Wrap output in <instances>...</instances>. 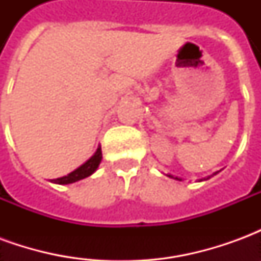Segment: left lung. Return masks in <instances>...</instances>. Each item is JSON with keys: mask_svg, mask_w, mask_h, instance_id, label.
Wrapping results in <instances>:
<instances>
[{"mask_svg": "<svg viewBox=\"0 0 261 261\" xmlns=\"http://www.w3.org/2000/svg\"><path fill=\"white\" fill-rule=\"evenodd\" d=\"M214 175H215V173H214ZM166 176H169V177H172V179H176V180H181V179H179V177H177V176H173V175H166ZM208 179H210V177H208ZM202 180V179H201ZM200 180V181H201ZM204 180H207V179H204Z\"/></svg>", "mask_w": 261, "mask_h": 261, "instance_id": "left-lung-1", "label": "left lung"}]
</instances>
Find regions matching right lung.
<instances>
[{
  "label": "right lung",
  "instance_id": "obj_1",
  "mask_svg": "<svg viewBox=\"0 0 261 261\" xmlns=\"http://www.w3.org/2000/svg\"><path fill=\"white\" fill-rule=\"evenodd\" d=\"M102 161V148L97 147L96 152L92 155L91 158L86 161L85 164L81 165L78 169H75L74 172H71L69 175L59 177V179H53L51 183H57V185H69V183H74L81 179H85L88 176H91L95 170L97 169V166Z\"/></svg>",
  "mask_w": 261,
  "mask_h": 261
}]
</instances>
